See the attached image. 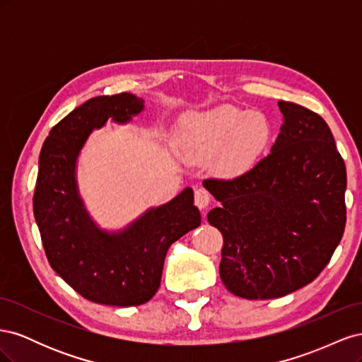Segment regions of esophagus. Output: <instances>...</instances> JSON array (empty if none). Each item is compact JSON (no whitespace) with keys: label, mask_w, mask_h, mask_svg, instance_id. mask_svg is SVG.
<instances>
[{"label":"esophagus","mask_w":362,"mask_h":362,"mask_svg":"<svg viewBox=\"0 0 362 362\" xmlns=\"http://www.w3.org/2000/svg\"><path fill=\"white\" fill-rule=\"evenodd\" d=\"M194 204H196V206L201 208V210H205L208 204H210V193H208L202 187L196 189L194 190Z\"/></svg>","instance_id":"esophagus-1"}]
</instances>
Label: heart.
Here are the masks:
<instances>
[{"mask_svg":"<svg viewBox=\"0 0 362 362\" xmlns=\"http://www.w3.org/2000/svg\"><path fill=\"white\" fill-rule=\"evenodd\" d=\"M272 140V125L259 112L221 105L181 119L177 141L187 157L210 161L223 177L249 170L264 154Z\"/></svg>","mask_w":362,"mask_h":362,"instance_id":"b5f03b06","label":"heart"}]
</instances>
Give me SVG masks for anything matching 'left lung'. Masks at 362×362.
Masks as SVG:
<instances>
[{"instance_id": "1", "label": "left lung", "mask_w": 362, "mask_h": 362, "mask_svg": "<svg viewBox=\"0 0 362 362\" xmlns=\"http://www.w3.org/2000/svg\"><path fill=\"white\" fill-rule=\"evenodd\" d=\"M270 154L233 180H205L221 202L208 213L223 235L218 273L243 299H276L313 282L346 226V164L322 116L279 101Z\"/></svg>"}]
</instances>
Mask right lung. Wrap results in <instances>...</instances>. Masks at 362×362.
<instances>
[{
    "instance_id": "1",
    "label": "right lung",
    "mask_w": 362,
    "mask_h": 362,
    "mask_svg": "<svg viewBox=\"0 0 362 362\" xmlns=\"http://www.w3.org/2000/svg\"><path fill=\"white\" fill-rule=\"evenodd\" d=\"M144 107L133 93L92 98L52 127L40 151L33 211L43 249L59 276L95 303H146L160 287L170 245L201 225L190 187L117 233L98 228L86 211L75 169L87 137L108 119L129 122Z\"/></svg>"
}]
</instances>
